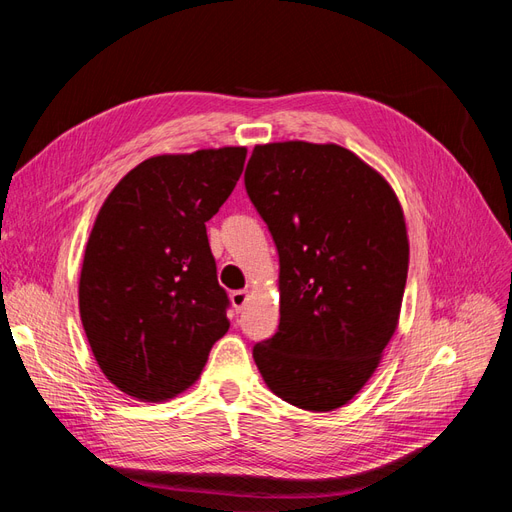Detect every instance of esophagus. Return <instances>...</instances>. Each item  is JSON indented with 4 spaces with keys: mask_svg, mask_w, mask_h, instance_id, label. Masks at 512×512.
I'll list each match as a JSON object with an SVG mask.
<instances>
[{
    "mask_svg": "<svg viewBox=\"0 0 512 512\" xmlns=\"http://www.w3.org/2000/svg\"><path fill=\"white\" fill-rule=\"evenodd\" d=\"M230 301H232V305H235L237 312H241L247 303V290H235L230 294Z\"/></svg>",
    "mask_w": 512,
    "mask_h": 512,
    "instance_id": "34e87169",
    "label": "esophagus"
}]
</instances>
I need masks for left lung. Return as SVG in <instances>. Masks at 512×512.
I'll use <instances>...</instances> for the list:
<instances>
[{"mask_svg":"<svg viewBox=\"0 0 512 512\" xmlns=\"http://www.w3.org/2000/svg\"><path fill=\"white\" fill-rule=\"evenodd\" d=\"M245 190L280 254V327L254 346L260 376L297 408H342L397 331L404 209L376 168L335 143L256 145Z\"/></svg>","mask_w":512,"mask_h":512,"instance_id":"obj_1","label":"left lung"}]
</instances>
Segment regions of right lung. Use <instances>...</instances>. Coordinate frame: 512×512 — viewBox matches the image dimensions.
I'll use <instances>...</instances> for the list:
<instances>
[{
  "instance_id": "add662e5",
  "label": "right lung",
  "mask_w": 512,
  "mask_h": 512,
  "mask_svg": "<svg viewBox=\"0 0 512 512\" xmlns=\"http://www.w3.org/2000/svg\"><path fill=\"white\" fill-rule=\"evenodd\" d=\"M247 149L153 156L102 203L85 247L79 312L102 374L138 401L198 380L228 331L207 226L243 173Z\"/></svg>"
}]
</instances>
